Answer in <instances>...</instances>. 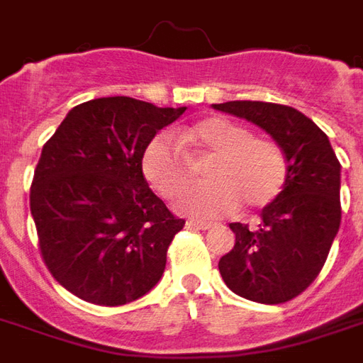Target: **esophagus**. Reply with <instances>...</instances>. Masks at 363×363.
<instances>
[{
    "mask_svg": "<svg viewBox=\"0 0 363 363\" xmlns=\"http://www.w3.org/2000/svg\"><path fill=\"white\" fill-rule=\"evenodd\" d=\"M186 228L202 229V231H206V229L212 228V223H210V221H204V220H189L186 221Z\"/></svg>",
    "mask_w": 363,
    "mask_h": 363,
    "instance_id": "34e87169",
    "label": "esophagus"
}]
</instances>
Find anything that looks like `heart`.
<instances>
[{
    "mask_svg": "<svg viewBox=\"0 0 363 363\" xmlns=\"http://www.w3.org/2000/svg\"><path fill=\"white\" fill-rule=\"evenodd\" d=\"M206 157L208 182L184 192L177 210L196 218H218L262 210L278 200L288 182V159L278 142L252 135L251 128L225 116L200 120L184 132L159 134L142 153V171L159 196L174 198L194 179V165Z\"/></svg>",
    "mask_w": 363,
    "mask_h": 363,
    "instance_id": "b5f03b06",
    "label": "heart"
}]
</instances>
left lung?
Masks as SVG:
<instances>
[{"label": "left lung", "instance_id": "left-lung-1", "mask_svg": "<svg viewBox=\"0 0 363 363\" xmlns=\"http://www.w3.org/2000/svg\"><path fill=\"white\" fill-rule=\"evenodd\" d=\"M216 111L251 120L267 130L288 159V182L262 210L257 229L229 223L235 247L220 259L231 291L257 303H286L319 276L340 228V163L327 134L291 106L229 101Z\"/></svg>", "mask_w": 363, "mask_h": 363}]
</instances>
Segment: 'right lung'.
Listing matches in <instances>:
<instances>
[{
  "instance_id": "add662e5",
  "label": "right lung",
  "mask_w": 363,
  "mask_h": 363,
  "mask_svg": "<svg viewBox=\"0 0 363 363\" xmlns=\"http://www.w3.org/2000/svg\"><path fill=\"white\" fill-rule=\"evenodd\" d=\"M184 111L93 99L67 112L44 143L30 184L38 249L52 276L83 301L130 303L163 276L184 220L151 192L142 153Z\"/></svg>"
}]
</instances>
